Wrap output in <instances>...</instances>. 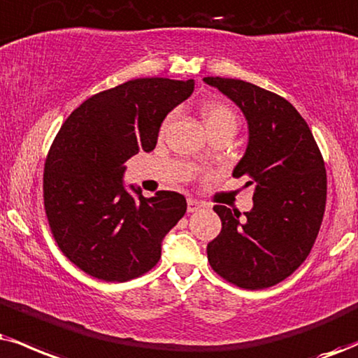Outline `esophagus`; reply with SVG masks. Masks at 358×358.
<instances>
[{"instance_id": "obj_1", "label": "esophagus", "mask_w": 358, "mask_h": 358, "mask_svg": "<svg viewBox=\"0 0 358 358\" xmlns=\"http://www.w3.org/2000/svg\"><path fill=\"white\" fill-rule=\"evenodd\" d=\"M202 206H204L202 202L192 199V197H191V199H187V210H189V213H196V210L201 209Z\"/></svg>"}]
</instances>
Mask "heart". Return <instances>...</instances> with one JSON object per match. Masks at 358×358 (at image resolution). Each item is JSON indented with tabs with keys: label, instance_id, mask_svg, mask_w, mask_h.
Returning <instances> with one entry per match:
<instances>
[{
	"label": "heart",
	"instance_id": "1",
	"mask_svg": "<svg viewBox=\"0 0 358 358\" xmlns=\"http://www.w3.org/2000/svg\"><path fill=\"white\" fill-rule=\"evenodd\" d=\"M201 114L209 132L215 129H231L236 132L237 129V116L231 106L219 103V101H210L202 106Z\"/></svg>",
	"mask_w": 358,
	"mask_h": 358
}]
</instances>
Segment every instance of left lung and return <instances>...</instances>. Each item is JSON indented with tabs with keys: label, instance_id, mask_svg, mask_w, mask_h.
<instances>
[{
	"label": "left lung",
	"instance_id": "8db88e82",
	"mask_svg": "<svg viewBox=\"0 0 358 358\" xmlns=\"http://www.w3.org/2000/svg\"><path fill=\"white\" fill-rule=\"evenodd\" d=\"M241 108L249 143L234 178L254 186V207L214 206L222 231L207 244L210 267L242 289H266L292 273L319 234L327 201V174L310 127L275 92L229 78H204Z\"/></svg>",
	"mask_w": 358,
	"mask_h": 358
}]
</instances>
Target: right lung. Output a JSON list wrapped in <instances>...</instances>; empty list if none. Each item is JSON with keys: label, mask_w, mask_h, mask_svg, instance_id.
Here are the masks:
<instances>
[{"label": "right lung", "mask_w": 358, "mask_h": 358, "mask_svg": "<svg viewBox=\"0 0 358 358\" xmlns=\"http://www.w3.org/2000/svg\"><path fill=\"white\" fill-rule=\"evenodd\" d=\"M192 91L194 79H132L86 99L52 141L43 178L48 222L66 257L96 279L126 282L151 271L186 214L182 194L148 199L122 180L127 159L156 148L164 117Z\"/></svg>", "instance_id": "obj_1"}]
</instances>
